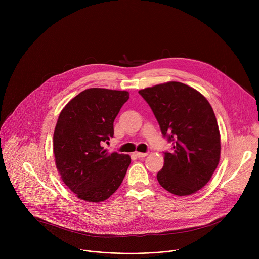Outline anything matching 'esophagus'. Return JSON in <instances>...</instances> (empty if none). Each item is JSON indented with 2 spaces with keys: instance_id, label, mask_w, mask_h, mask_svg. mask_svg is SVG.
<instances>
[{
  "instance_id": "esophagus-1",
  "label": "esophagus",
  "mask_w": 259,
  "mask_h": 259,
  "mask_svg": "<svg viewBox=\"0 0 259 259\" xmlns=\"http://www.w3.org/2000/svg\"><path fill=\"white\" fill-rule=\"evenodd\" d=\"M134 155H135L137 158H144V157H146L147 155H149V153H139V152H135Z\"/></svg>"
}]
</instances>
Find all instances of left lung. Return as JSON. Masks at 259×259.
Segmentation results:
<instances>
[{
  "label": "left lung",
  "mask_w": 259,
  "mask_h": 259,
  "mask_svg": "<svg viewBox=\"0 0 259 259\" xmlns=\"http://www.w3.org/2000/svg\"><path fill=\"white\" fill-rule=\"evenodd\" d=\"M149 103L162 134L173 143L165 153L157 178L175 196H190L204 188L220 159V133L209 101L196 89L167 82L139 90Z\"/></svg>",
  "instance_id": "left-lung-1"
}]
</instances>
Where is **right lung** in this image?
Instances as JSON below:
<instances>
[{"instance_id": "right-lung-1", "label": "right lung", "mask_w": 259, "mask_h": 259, "mask_svg": "<svg viewBox=\"0 0 259 259\" xmlns=\"http://www.w3.org/2000/svg\"><path fill=\"white\" fill-rule=\"evenodd\" d=\"M128 99L127 91L90 88L59 114L53 134L56 168L65 186L83 201H105L126 175L130 156L108 154L102 143L114 136V121Z\"/></svg>"}]
</instances>
